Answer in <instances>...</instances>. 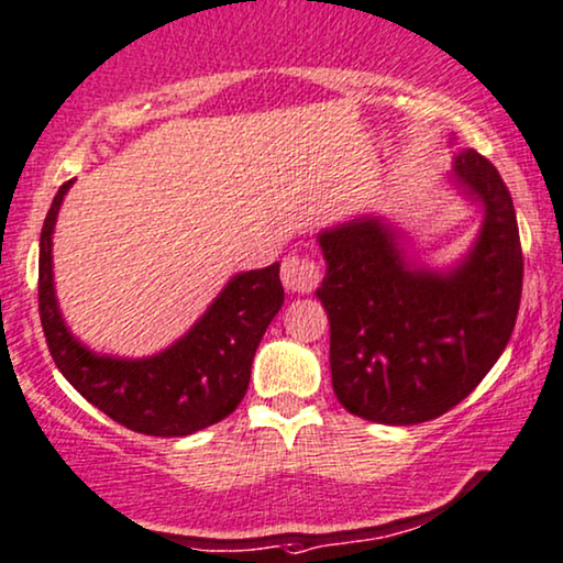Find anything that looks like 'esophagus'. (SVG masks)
<instances>
[{
  "label": "esophagus",
  "instance_id": "1",
  "mask_svg": "<svg viewBox=\"0 0 563 563\" xmlns=\"http://www.w3.org/2000/svg\"><path fill=\"white\" fill-rule=\"evenodd\" d=\"M280 280L286 290L290 294H306V290H311L317 286L319 280V269L311 260L306 257H288L283 262V269H280Z\"/></svg>",
  "mask_w": 563,
  "mask_h": 563
}]
</instances>
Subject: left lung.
I'll return each mask as SVG.
<instances>
[{
	"label": "left lung",
	"instance_id": "left-lung-1",
	"mask_svg": "<svg viewBox=\"0 0 563 563\" xmlns=\"http://www.w3.org/2000/svg\"><path fill=\"white\" fill-rule=\"evenodd\" d=\"M450 187L481 210L478 233L450 265L416 257L405 231L382 212L317 233L332 387L340 405L366 421L410 426L452 410L515 330L522 246L509 189L473 147H454Z\"/></svg>",
	"mask_w": 563,
	"mask_h": 563
}]
</instances>
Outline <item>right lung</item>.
I'll use <instances>...</instances> for the list:
<instances>
[{
	"mask_svg": "<svg viewBox=\"0 0 563 563\" xmlns=\"http://www.w3.org/2000/svg\"><path fill=\"white\" fill-rule=\"evenodd\" d=\"M73 181L62 184L41 231L38 309L54 364L90 405L147 437H187L223 421L249 387L252 361L283 306L280 262L231 275L179 340L153 355L98 353L64 322L54 288V229Z\"/></svg>",
	"mask_w": 563,
	"mask_h": 563,
	"instance_id": "1",
	"label": "right lung"
}]
</instances>
